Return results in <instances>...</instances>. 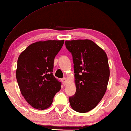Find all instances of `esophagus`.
Listing matches in <instances>:
<instances>
[{
	"mask_svg": "<svg viewBox=\"0 0 131 131\" xmlns=\"http://www.w3.org/2000/svg\"><path fill=\"white\" fill-rule=\"evenodd\" d=\"M61 81H62V84H63L64 86L66 85V84H67V78H62L61 79Z\"/></svg>",
	"mask_w": 131,
	"mask_h": 131,
	"instance_id": "1",
	"label": "esophagus"
}]
</instances>
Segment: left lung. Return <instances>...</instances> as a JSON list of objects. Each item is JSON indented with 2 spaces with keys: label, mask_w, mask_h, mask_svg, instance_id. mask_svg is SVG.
Wrapping results in <instances>:
<instances>
[{
  "label": "left lung",
  "mask_w": 131,
  "mask_h": 131,
  "mask_svg": "<svg viewBox=\"0 0 131 131\" xmlns=\"http://www.w3.org/2000/svg\"><path fill=\"white\" fill-rule=\"evenodd\" d=\"M73 56L76 92L69 98L73 110L86 113L98 104L106 92L110 77L105 52L89 39L66 41Z\"/></svg>",
  "instance_id": "left-lung-1"
}]
</instances>
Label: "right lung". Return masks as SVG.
Returning <instances> with one entry per match:
<instances>
[{
    "instance_id": "obj_1",
    "label": "right lung",
    "mask_w": 131,
    "mask_h": 131,
    "mask_svg": "<svg viewBox=\"0 0 131 131\" xmlns=\"http://www.w3.org/2000/svg\"><path fill=\"white\" fill-rule=\"evenodd\" d=\"M64 40L38 41L30 45L18 58L16 78L22 95L38 110L51 106L61 82L53 75V61Z\"/></svg>"
}]
</instances>
